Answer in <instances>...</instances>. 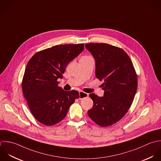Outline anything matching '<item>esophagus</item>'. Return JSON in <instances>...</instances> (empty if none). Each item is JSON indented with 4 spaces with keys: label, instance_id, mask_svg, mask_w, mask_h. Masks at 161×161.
<instances>
[{
    "label": "esophagus",
    "instance_id": "1",
    "mask_svg": "<svg viewBox=\"0 0 161 161\" xmlns=\"http://www.w3.org/2000/svg\"><path fill=\"white\" fill-rule=\"evenodd\" d=\"M79 97H80V99L82 100L85 98H86L87 97H88V94L83 92H79Z\"/></svg>",
    "mask_w": 161,
    "mask_h": 161
}]
</instances>
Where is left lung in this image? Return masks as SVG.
I'll return each mask as SVG.
<instances>
[{
    "mask_svg": "<svg viewBox=\"0 0 161 161\" xmlns=\"http://www.w3.org/2000/svg\"><path fill=\"white\" fill-rule=\"evenodd\" d=\"M85 47L95 58L96 77L104 80L103 97L89 95L93 105L88 115L100 127H108L119 121L130 108L137 89V76L122 49L106 43H89Z\"/></svg>",
    "mask_w": 161,
    "mask_h": 161,
    "instance_id": "1",
    "label": "left lung"
}]
</instances>
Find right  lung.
Wrapping results in <instances>:
<instances>
[{"label": "right lung", "mask_w": 161, "mask_h": 161, "mask_svg": "<svg viewBox=\"0 0 161 161\" xmlns=\"http://www.w3.org/2000/svg\"><path fill=\"white\" fill-rule=\"evenodd\" d=\"M83 49L84 44L57 45L36 53L28 61L22 89L32 115L40 123L48 126L59 123L79 98L78 91H64L57 80Z\"/></svg>", "instance_id": "right-lung-1"}]
</instances>
